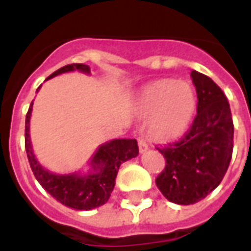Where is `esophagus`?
I'll return each instance as SVG.
<instances>
[{"label":"esophagus","mask_w":251,"mask_h":251,"mask_svg":"<svg viewBox=\"0 0 251 251\" xmlns=\"http://www.w3.org/2000/svg\"><path fill=\"white\" fill-rule=\"evenodd\" d=\"M138 144H139V151H140V152H146V151L148 150V143L144 140L143 138L138 139Z\"/></svg>","instance_id":"esophagus-1"}]
</instances>
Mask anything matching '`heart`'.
<instances>
[{
	"instance_id": "obj_1",
	"label": "heart",
	"mask_w": 251,
	"mask_h": 251,
	"mask_svg": "<svg viewBox=\"0 0 251 251\" xmlns=\"http://www.w3.org/2000/svg\"><path fill=\"white\" fill-rule=\"evenodd\" d=\"M197 111V96L184 81L160 80L144 89L139 99V112L151 119L153 138L171 142L180 138L191 126Z\"/></svg>"
}]
</instances>
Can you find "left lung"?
<instances>
[{
    "instance_id": "1",
    "label": "left lung",
    "mask_w": 251,
    "mask_h": 251,
    "mask_svg": "<svg viewBox=\"0 0 251 251\" xmlns=\"http://www.w3.org/2000/svg\"><path fill=\"white\" fill-rule=\"evenodd\" d=\"M197 89V115L179 140L158 148L166 166L155 183L166 199L194 204L222 182L233 155L234 124L230 104L211 78L191 72Z\"/></svg>"
}]
</instances>
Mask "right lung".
I'll list each match as a JSON object with an SVG mask.
<instances>
[{
    "label": "right lung",
    "mask_w": 251,
    "mask_h": 251,
    "mask_svg": "<svg viewBox=\"0 0 251 251\" xmlns=\"http://www.w3.org/2000/svg\"><path fill=\"white\" fill-rule=\"evenodd\" d=\"M75 69L84 73L91 72L88 65L69 64L57 69L48 78L54 77L60 73L71 72ZM40 87L37 88V91ZM32 105L33 101L25 119V150H26L30 168L38 183L53 198L65 204L67 207L75 210H92L104 204L113 191L115 179L118 175L120 164L138 156V142L135 139H115L108 143L101 144L91 160L93 173L89 175L83 176L78 174H69V175L52 174L38 163L33 153L30 138H29V122H30Z\"/></svg>",
    "instance_id": "add662e5"
}]
</instances>
